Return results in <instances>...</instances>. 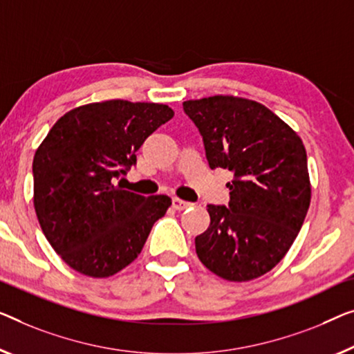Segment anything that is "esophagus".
I'll return each instance as SVG.
<instances>
[{
	"label": "esophagus",
	"instance_id": "obj_1",
	"mask_svg": "<svg viewBox=\"0 0 354 354\" xmlns=\"http://www.w3.org/2000/svg\"><path fill=\"white\" fill-rule=\"evenodd\" d=\"M191 205H192V203H189V202H184V200H181V198H173V208L178 209V211H183V209H186V208L191 207Z\"/></svg>",
	"mask_w": 354,
	"mask_h": 354
}]
</instances>
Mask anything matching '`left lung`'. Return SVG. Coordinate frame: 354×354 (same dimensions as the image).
Listing matches in <instances>:
<instances>
[{"label":"left lung","mask_w":354,"mask_h":354,"mask_svg":"<svg viewBox=\"0 0 354 354\" xmlns=\"http://www.w3.org/2000/svg\"><path fill=\"white\" fill-rule=\"evenodd\" d=\"M203 136L209 168L234 171L227 207L208 205L195 236L200 262L227 281H251L286 256L312 200L300 136L262 103L214 95L183 103Z\"/></svg>","instance_id":"left-lung-1"}]
</instances>
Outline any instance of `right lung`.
<instances>
[{
    "label": "right lung",
    "instance_id": "add662e5",
    "mask_svg": "<svg viewBox=\"0 0 354 354\" xmlns=\"http://www.w3.org/2000/svg\"><path fill=\"white\" fill-rule=\"evenodd\" d=\"M175 113L160 103L106 100L68 111L33 159V205L47 241L73 270L108 278L133 262L171 198L114 184Z\"/></svg>",
    "mask_w": 354,
    "mask_h": 354
}]
</instances>
